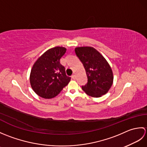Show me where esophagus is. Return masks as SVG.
<instances>
[{"mask_svg":"<svg viewBox=\"0 0 147 147\" xmlns=\"http://www.w3.org/2000/svg\"><path fill=\"white\" fill-rule=\"evenodd\" d=\"M72 78H73L74 80V79H76V75H75V74H73V75H72Z\"/></svg>","mask_w":147,"mask_h":147,"instance_id":"obj_1","label":"esophagus"}]
</instances>
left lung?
Segmentation results:
<instances>
[{
  "instance_id": "left-lung-1",
  "label": "left lung",
  "mask_w": 147,
  "mask_h": 147,
  "mask_svg": "<svg viewBox=\"0 0 147 147\" xmlns=\"http://www.w3.org/2000/svg\"><path fill=\"white\" fill-rule=\"evenodd\" d=\"M75 53L85 69L88 78L82 90L93 97H100L107 93L114 78L111 67L105 59L90 47H77Z\"/></svg>"
}]
</instances>
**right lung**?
<instances>
[{"mask_svg": "<svg viewBox=\"0 0 147 147\" xmlns=\"http://www.w3.org/2000/svg\"><path fill=\"white\" fill-rule=\"evenodd\" d=\"M66 52L62 47L47 51L34 64L31 71L30 84L37 95L44 98L57 96L71 80L60 60Z\"/></svg>", "mask_w": 147, "mask_h": 147, "instance_id": "1", "label": "right lung"}]
</instances>
